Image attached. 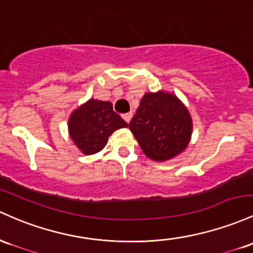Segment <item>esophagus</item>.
<instances>
[{
    "instance_id": "esophagus-1",
    "label": "esophagus",
    "mask_w": 253,
    "mask_h": 253,
    "mask_svg": "<svg viewBox=\"0 0 253 253\" xmlns=\"http://www.w3.org/2000/svg\"><path fill=\"white\" fill-rule=\"evenodd\" d=\"M132 116H133L132 113H126V114H124V115H122V118H124V120L126 121L127 124H129V121H131Z\"/></svg>"
}]
</instances>
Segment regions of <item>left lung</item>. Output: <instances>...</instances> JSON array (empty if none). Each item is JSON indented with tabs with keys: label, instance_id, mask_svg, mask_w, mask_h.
I'll use <instances>...</instances> for the list:
<instances>
[{
	"label": "left lung",
	"instance_id": "1",
	"mask_svg": "<svg viewBox=\"0 0 253 253\" xmlns=\"http://www.w3.org/2000/svg\"><path fill=\"white\" fill-rule=\"evenodd\" d=\"M129 129L146 156L163 162L187 148L192 119L176 96L163 91L148 92L129 122Z\"/></svg>",
	"mask_w": 253,
	"mask_h": 253
}]
</instances>
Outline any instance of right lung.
<instances>
[{"label":"right lung","instance_id":"right-lung-1","mask_svg":"<svg viewBox=\"0 0 253 253\" xmlns=\"http://www.w3.org/2000/svg\"><path fill=\"white\" fill-rule=\"evenodd\" d=\"M127 126L128 124L114 112L110 102L93 98L74 110L68 120L69 135L85 155L101 151L114 131Z\"/></svg>","mask_w":253,"mask_h":253}]
</instances>
